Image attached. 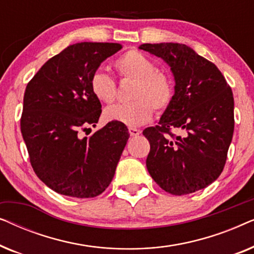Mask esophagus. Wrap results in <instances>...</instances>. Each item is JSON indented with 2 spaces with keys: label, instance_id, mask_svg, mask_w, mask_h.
<instances>
[{
  "label": "esophagus",
  "instance_id": "obj_1",
  "mask_svg": "<svg viewBox=\"0 0 254 254\" xmlns=\"http://www.w3.org/2000/svg\"><path fill=\"white\" fill-rule=\"evenodd\" d=\"M129 134H130V136H137V135H140L141 134V130L140 129H137V128H133V127H130L129 129Z\"/></svg>",
  "mask_w": 254,
  "mask_h": 254
}]
</instances>
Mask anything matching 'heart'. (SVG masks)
<instances>
[{
  "label": "heart",
  "mask_w": 254,
  "mask_h": 254,
  "mask_svg": "<svg viewBox=\"0 0 254 254\" xmlns=\"http://www.w3.org/2000/svg\"><path fill=\"white\" fill-rule=\"evenodd\" d=\"M114 69L121 78L134 79L128 103L116 104L104 111L107 121H116L137 127L151 119L154 107L163 111L171 104L175 85L168 72L156 69L155 62L138 51H128L114 61ZM90 90L99 102L111 104L117 96L113 78L103 70H96L90 77Z\"/></svg>",
  "instance_id": "1"
}]
</instances>
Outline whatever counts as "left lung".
Masks as SVG:
<instances>
[{
	"instance_id": "obj_1",
	"label": "left lung",
	"mask_w": 254,
	"mask_h": 254,
	"mask_svg": "<svg viewBox=\"0 0 254 254\" xmlns=\"http://www.w3.org/2000/svg\"><path fill=\"white\" fill-rule=\"evenodd\" d=\"M175 77V95L157 126L143 135L150 143L147 169L165 192L185 195L215 182L223 171L234 135V95L213 62L184 44H143ZM181 131L175 135L172 129Z\"/></svg>"
}]
</instances>
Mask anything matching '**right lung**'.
I'll return each instance as SVG.
<instances>
[{"label":"right lung","mask_w":254,"mask_h":254,"mask_svg":"<svg viewBox=\"0 0 254 254\" xmlns=\"http://www.w3.org/2000/svg\"><path fill=\"white\" fill-rule=\"evenodd\" d=\"M123 46L78 43L50 59L27 83L20 131L31 165L41 182L59 194L95 197L112 182L129 134L111 121L89 137L102 104L90 90V77Z\"/></svg>","instance_id":"1"}]
</instances>
